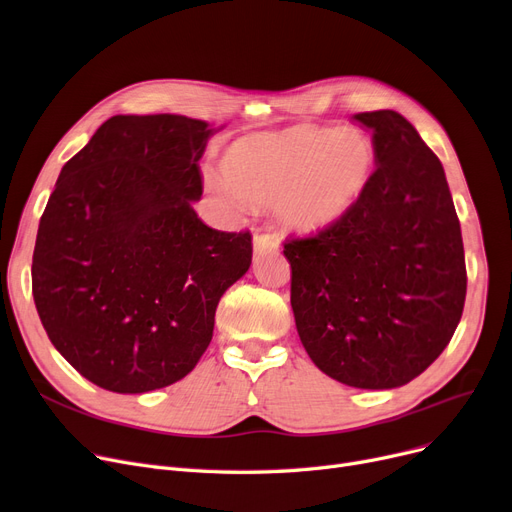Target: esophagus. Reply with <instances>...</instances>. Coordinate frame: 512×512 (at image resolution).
Returning a JSON list of instances; mask_svg holds the SVG:
<instances>
[{"label":"esophagus","instance_id":"34e87169","mask_svg":"<svg viewBox=\"0 0 512 512\" xmlns=\"http://www.w3.org/2000/svg\"><path fill=\"white\" fill-rule=\"evenodd\" d=\"M275 248H279V243L273 235L264 233V231L254 233V254H264V252L275 250Z\"/></svg>","mask_w":512,"mask_h":512}]
</instances>
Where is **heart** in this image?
Wrapping results in <instances>:
<instances>
[{
	"instance_id": "b5f03b06",
	"label": "heart",
	"mask_w": 512,
	"mask_h": 512,
	"mask_svg": "<svg viewBox=\"0 0 512 512\" xmlns=\"http://www.w3.org/2000/svg\"><path fill=\"white\" fill-rule=\"evenodd\" d=\"M375 166V143L358 127H291L250 135L225 152L229 189L258 206H275L298 233L333 227L350 212Z\"/></svg>"
}]
</instances>
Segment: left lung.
<instances>
[{"mask_svg": "<svg viewBox=\"0 0 512 512\" xmlns=\"http://www.w3.org/2000/svg\"><path fill=\"white\" fill-rule=\"evenodd\" d=\"M373 175L333 227L289 239L300 342L331 379L392 389L444 352L467 296L465 250L444 166L394 110L360 112Z\"/></svg>", "mask_w": 512, "mask_h": 512, "instance_id": "obj_1", "label": "left lung"}]
</instances>
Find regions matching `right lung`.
I'll list each match as a JSON object with an SVG mask.
<instances>
[{"label": "right lung", "mask_w": 512, "mask_h": 512, "mask_svg": "<svg viewBox=\"0 0 512 512\" xmlns=\"http://www.w3.org/2000/svg\"><path fill=\"white\" fill-rule=\"evenodd\" d=\"M216 129L179 114H118L60 170L33 252V298L85 379L145 394L206 352L214 312L252 264V235L210 229L200 158Z\"/></svg>", "instance_id": "1"}]
</instances>
